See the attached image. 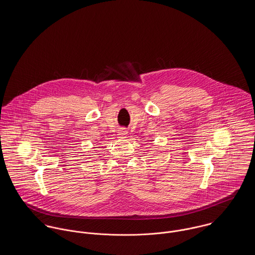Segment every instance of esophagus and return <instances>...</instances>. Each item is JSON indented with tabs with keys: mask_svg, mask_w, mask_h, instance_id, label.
<instances>
[{
	"mask_svg": "<svg viewBox=\"0 0 255 255\" xmlns=\"http://www.w3.org/2000/svg\"><path fill=\"white\" fill-rule=\"evenodd\" d=\"M127 134H128V132H127V130H126L125 128H121V129L118 131V137H119V138L124 139V138L127 137Z\"/></svg>",
	"mask_w": 255,
	"mask_h": 255,
	"instance_id": "esophagus-1",
	"label": "esophagus"
}]
</instances>
